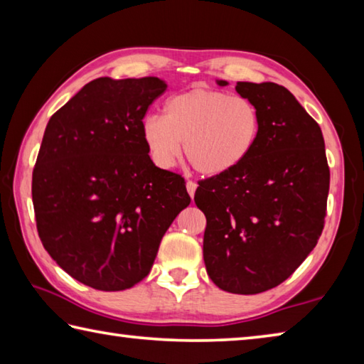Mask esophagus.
Instances as JSON below:
<instances>
[{"mask_svg": "<svg viewBox=\"0 0 364 364\" xmlns=\"http://www.w3.org/2000/svg\"><path fill=\"white\" fill-rule=\"evenodd\" d=\"M186 189H188V193H189V196H191V199H193L196 189H197V184H196L194 181H188V183H186Z\"/></svg>", "mask_w": 364, "mask_h": 364, "instance_id": "obj_1", "label": "esophagus"}]
</instances>
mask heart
<instances>
[{
  "label": "heart",
  "mask_w": 364,
  "mask_h": 364,
  "mask_svg": "<svg viewBox=\"0 0 364 364\" xmlns=\"http://www.w3.org/2000/svg\"><path fill=\"white\" fill-rule=\"evenodd\" d=\"M260 132L262 119L254 102L207 88L171 96L164 117L149 114L141 122V136L157 167H173L184 141V156L205 176L230 173L244 164Z\"/></svg>",
  "instance_id": "obj_1"
}]
</instances>
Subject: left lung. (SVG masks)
Returning a JSON list of instances; mask_svg holds the SVG:
<instances>
[{"mask_svg": "<svg viewBox=\"0 0 364 364\" xmlns=\"http://www.w3.org/2000/svg\"><path fill=\"white\" fill-rule=\"evenodd\" d=\"M236 91L258 109L260 138L237 168L200 181L194 200L207 218L208 276L226 292L249 295L279 286L315 249L329 167L321 128L291 91L271 82H237Z\"/></svg>", "mask_w": 364, "mask_h": 364, "instance_id": "8db88e82", "label": "left lung"}]
</instances>
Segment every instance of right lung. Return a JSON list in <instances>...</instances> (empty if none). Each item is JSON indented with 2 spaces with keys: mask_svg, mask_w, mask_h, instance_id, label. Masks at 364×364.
Segmentation results:
<instances>
[{
  "mask_svg": "<svg viewBox=\"0 0 364 364\" xmlns=\"http://www.w3.org/2000/svg\"><path fill=\"white\" fill-rule=\"evenodd\" d=\"M157 77L96 78L49 119L32 178L36 230L73 279L97 291L143 281L160 241L191 197L154 165L141 136Z\"/></svg>",
  "mask_w": 364,
  "mask_h": 364,
  "instance_id": "1",
  "label": "right lung"
}]
</instances>
